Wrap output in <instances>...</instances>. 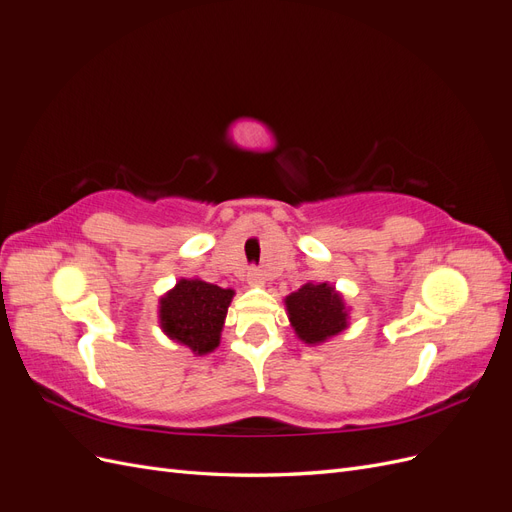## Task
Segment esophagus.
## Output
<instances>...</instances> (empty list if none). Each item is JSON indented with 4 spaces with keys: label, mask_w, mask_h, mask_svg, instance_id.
<instances>
[{
    "label": "esophagus",
    "mask_w": 512,
    "mask_h": 512,
    "mask_svg": "<svg viewBox=\"0 0 512 512\" xmlns=\"http://www.w3.org/2000/svg\"><path fill=\"white\" fill-rule=\"evenodd\" d=\"M247 284H252V286L265 284V275H262L260 269H250L247 271Z\"/></svg>",
    "instance_id": "obj_1"
}]
</instances>
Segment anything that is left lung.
Listing matches in <instances>:
<instances>
[{
  "label": "left lung",
  "instance_id": "obj_1",
  "mask_svg": "<svg viewBox=\"0 0 512 512\" xmlns=\"http://www.w3.org/2000/svg\"><path fill=\"white\" fill-rule=\"evenodd\" d=\"M294 333L305 344H322L348 327V309L342 294L327 282L305 284L286 297Z\"/></svg>",
  "mask_w": 512,
  "mask_h": 512
}]
</instances>
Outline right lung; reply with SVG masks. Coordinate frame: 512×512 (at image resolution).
<instances>
[{
	"label": "right lung",
	"instance_id": "add662e5",
	"mask_svg": "<svg viewBox=\"0 0 512 512\" xmlns=\"http://www.w3.org/2000/svg\"><path fill=\"white\" fill-rule=\"evenodd\" d=\"M235 290L203 280H179L160 299V327L196 356L220 346L224 318Z\"/></svg>",
	"mask_w": 512,
	"mask_h": 512
}]
</instances>
